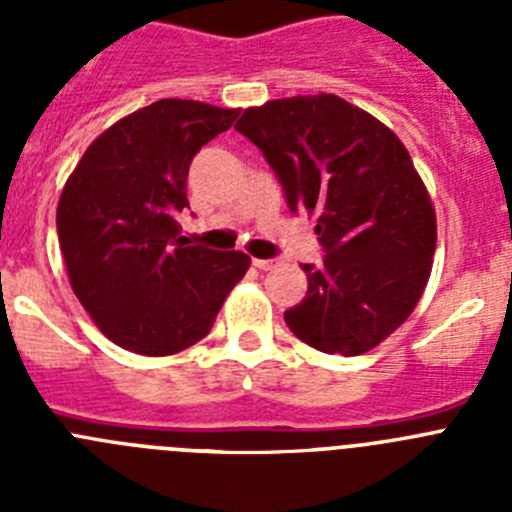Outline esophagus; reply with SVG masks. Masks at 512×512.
<instances>
[{"mask_svg": "<svg viewBox=\"0 0 512 512\" xmlns=\"http://www.w3.org/2000/svg\"><path fill=\"white\" fill-rule=\"evenodd\" d=\"M277 264V261L274 259H253V266H256V269H261V271H266V269H271V266Z\"/></svg>", "mask_w": 512, "mask_h": 512, "instance_id": "esophagus-1", "label": "esophagus"}]
</instances>
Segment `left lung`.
<instances>
[{"instance_id":"obj_1","label":"left lung","mask_w":512,"mask_h":512,"mask_svg":"<svg viewBox=\"0 0 512 512\" xmlns=\"http://www.w3.org/2000/svg\"><path fill=\"white\" fill-rule=\"evenodd\" d=\"M235 130L264 151L292 210L318 220L323 264L284 312L323 354L359 356L418 305L436 253V210L408 148L384 122L336 94L248 107Z\"/></svg>"}]
</instances>
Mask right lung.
Listing matches in <instances>:
<instances>
[{"instance_id": "1", "label": "right lung", "mask_w": 512, "mask_h": 512, "mask_svg": "<svg viewBox=\"0 0 512 512\" xmlns=\"http://www.w3.org/2000/svg\"><path fill=\"white\" fill-rule=\"evenodd\" d=\"M238 112L158 99L94 138L63 184L56 225L71 289L133 354L171 356L202 341L251 266L241 251L189 246L176 223L194 153Z\"/></svg>"}]
</instances>
